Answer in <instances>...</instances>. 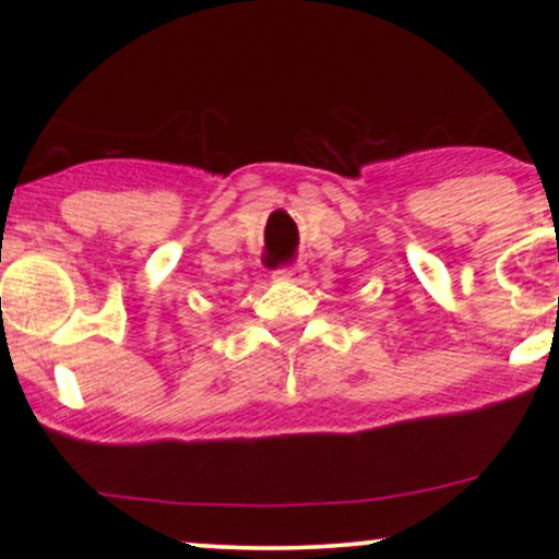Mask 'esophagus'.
Masks as SVG:
<instances>
[{
    "label": "esophagus",
    "mask_w": 559,
    "mask_h": 559,
    "mask_svg": "<svg viewBox=\"0 0 559 559\" xmlns=\"http://www.w3.org/2000/svg\"><path fill=\"white\" fill-rule=\"evenodd\" d=\"M301 275V265L297 262V265H284V267H278V271H275V278L278 281H294V278H299Z\"/></svg>",
    "instance_id": "1"
}]
</instances>
